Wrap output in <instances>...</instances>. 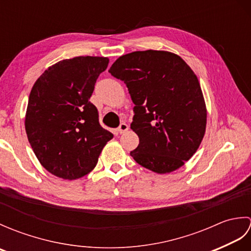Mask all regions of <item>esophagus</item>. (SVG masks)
Segmentation results:
<instances>
[{"label":"esophagus","instance_id":"34e87169","mask_svg":"<svg viewBox=\"0 0 251 251\" xmlns=\"http://www.w3.org/2000/svg\"><path fill=\"white\" fill-rule=\"evenodd\" d=\"M127 130H128V125H127L126 123H122L119 128H117L119 134H124V132L127 131Z\"/></svg>","mask_w":251,"mask_h":251}]
</instances>
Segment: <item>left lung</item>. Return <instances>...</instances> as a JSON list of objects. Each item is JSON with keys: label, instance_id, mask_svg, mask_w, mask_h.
<instances>
[{"label": "left lung", "instance_id": "left-lung-1", "mask_svg": "<svg viewBox=\"0 0 251 251\" xmlns=\"http://www.w3.org/2000/svg\"><path fill=\"white\" fill-rule=\"evenodd\" d=\"M134 106L130 128L139 146L130 155L156 174H168L193 156L204 138L207 109L199 78L180 56L165 50L134 51L112 65Z\"/></svg>", "mask_w": 251, "mask_h": 251}]
</instances>
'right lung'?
<instances>
[{
    "instance_id": "right-lung-1",
    "label": "right lung",
    "mask_w": 251,
    "mask_h": 251,
    "mask_svg": "<svg viewBox=\"0 0 251 251\" xmlns=\"http://www.w3.org/2000/svg\"><path fill=\"white\" fill-rule=\"evenodd\" d=\"M109 58L79 56L50 66L36 79L25 112V132L42 166L66 180L84 177L96 167L113 138L99 124L89 99Z\"/></svg>"
}]
</instances>
